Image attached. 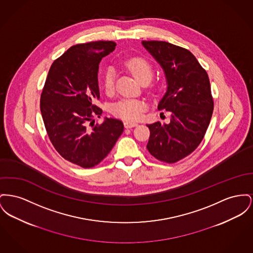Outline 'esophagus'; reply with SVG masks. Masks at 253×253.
<instances>
[{"label": "esophagus", "instance_id": "34e87169", "mask_svg": "<svg viewBox=\"0 0 253 253\" xmlns=\"http://www.w3.org/2000/svg\"><path fill=\"white\" fill-rule=\"evenodd\" d=\"M124 126H125V128L130 129V128H133V127L137 126V123H135V122H130V121H125V122H124Z\"/></svg>", "mask_w": 253, "mask_h": 253}]
</instances>
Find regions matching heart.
Segmentation results:
<instances>
[{
	"label": "heart",
	"instance_id": "b5f03b06",
	"mask_svg": "<svg viewBox=\"0 0 253 253\" xmlns=\"http://www.w3.org/2000/svg\"><path fill=\"white\" fill-rule=\"evenodd\" d=\"M124 65L140 83L149 82L154 75L153 66L144 57L134 56L125 61ZM103 88L107 94H112L115 90V72L112 69L105 72ZM145 108L146 104L142 100L122 98L112 106L111 112L120 119L135 121L141 118Z\"/></svg>",
	"mask_w": 253,
	"mask_h": 253
}]
</instances>
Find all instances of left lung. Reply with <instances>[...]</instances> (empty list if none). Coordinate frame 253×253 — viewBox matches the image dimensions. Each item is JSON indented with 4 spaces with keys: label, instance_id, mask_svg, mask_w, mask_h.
<instances>
[{
    "label": "left lung",
    "instance_id": "1",
    "mask_svg": "<svg viewBox=\"0 0 253 253\" xmlns=\"http://www.w3.org/2000/svg\"><path fill=\"white\" fill-rule=\"evenodd\" d=\"M164 69L167 90L159 110L170 113V123L148 124L147 149L157 160L175 164L202 142L212 117L214 101L208 73L186 48L164 41H142Z\"/></svg>",
    "mask_w": 253,
    "mask_h": 253
}]
</instances>
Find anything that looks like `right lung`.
<instances>
[{"label": "right lung", "instance_id": "right-lung-1", "mask_svg": "<svg viewBox=\"0 0 253 253\" xmlns=\"http://www.w3.org/2000/svg\"><path fill=\"white\" fill-rule=\"evenodd\" d=\"M117 44L95 41L71 46L55 60L41 93L40 109L45 131L61 157L83 168L100 164L123 133L121 120L100 118L98 65Z\"/></svg>", "mask_w": 253, "mask_h": 253}]
</instances>
